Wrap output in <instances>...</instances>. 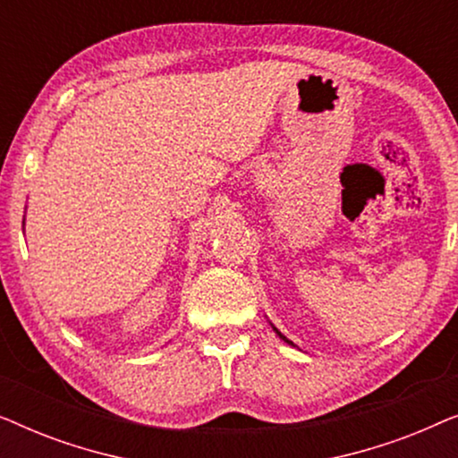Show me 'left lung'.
<instances>
[{
	"label": "left lung",
	"mask_w": 458,
	"mask_h": 458,
	"mask_svg": "<svg viewBox=\"0 0 458 458\" xmlns=\"http://www.w3.org/2000/svg\"><path fill=\"white\" fill-rule=\"evenodd\" d=\"M271 327H273V331H275V334H277V335H279V337H281V340H284V342H285V344H290V346H296V344H293V342H292V340H287V337H285V335H284V334H281V331H279V329H277V327H275V325H273V323H271Z\"/></svg>",
	"instance_id": "left-lung-1"
}]
</instances>
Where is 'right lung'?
<instances>
[{
    "label": "right lung",
    "instance_id": "right-lung-1",
    "mask_svg": "<svg viewBox=\"0 0 458 458\" xmlns=\"http://www.w3.org/2000/svg\"><path fill=\"white\" fill-rule=\"evenodd\" d=\"M22 225H24V221H22Z\"/></svg>",
    "mask_w": 458,
    "mask_h": 458
}]
</instances>
